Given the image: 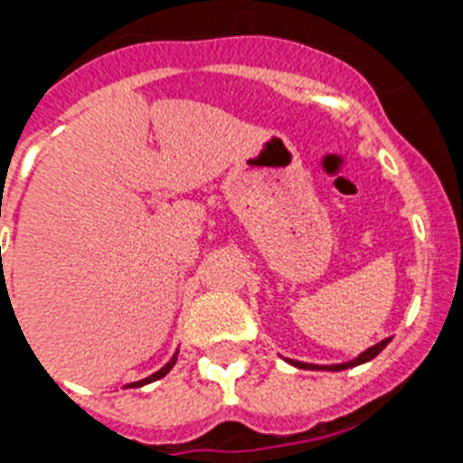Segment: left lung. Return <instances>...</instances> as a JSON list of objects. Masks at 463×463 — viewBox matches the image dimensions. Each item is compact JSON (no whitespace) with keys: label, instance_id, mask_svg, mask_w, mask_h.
<instances>
[{"label":"left lung","instance_id":"8db88e82","mask_svg":"<svg viewBox=\"0 0 463 463\" xmlns=\"http://www.w3.org/2000/svg\"><path fill=\"white\" fill-rule=\"evenodd\" d=\"M392 338H384V341L375 343L373 347H369V350H364L362 354H359L357 359H353V362H345V364H331V366H317V364H304V362H294V359H289V364H294V366H298V369H325V371H345V369H353V366H359V364H366L371 362L373 357H378L380 353H383V347H387V343H390Z\"/></svg>","mask_w":463,"mask_h":463}]
</instances>
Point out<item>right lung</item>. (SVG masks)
<instances>
[{
  "instance_id": "obj_1",
  "label": "right lung",
  "mask_w": 463,
  "mask_h": 463,
  "mask_svg": "<svg viewBox=\"0 0 463 463\" xmlns=\"http://www.w3.org/2000/svg\"><path fill=\"white\" fill-rule=\"evenodd\" d=\"M178 354V353H175ZM175 354L174 357H171V362L166 364V366H162V369L157 371V373H153V375H148V378L146 380H138V383H132V387H143V384H148V383H155V380H159V378H165L166 373H169L171 369H174V364H175Z\"/></svg>"
}]
</instances>
